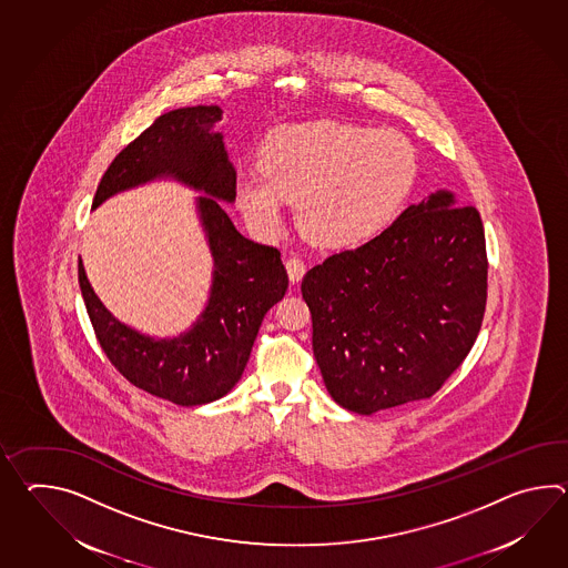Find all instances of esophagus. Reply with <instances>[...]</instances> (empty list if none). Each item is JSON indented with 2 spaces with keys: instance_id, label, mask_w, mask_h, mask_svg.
<instances>
[{
  "instance_id": "1",
  "label": "esophagus",
  "mask_w": 568,
  "mask_h": 568,
  "mask_svg": "<svg viewBox=\"0 0 568 568\" xmlns=\"http://www.w3.org/2000/svg\"><path fill=\"white\" fill-rule=\"evenodd\" d=\"M285 266H287L291 283H300L303 275H305V271H307L305 261H302L300 256H291V258H287V261H285Z\"/></svg>"
}]
</instances>
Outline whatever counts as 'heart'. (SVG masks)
I'll return each mask as SVG.
<instances>
[{"instance_id":"b5f03b06","label":"heart","mask_w":568,"mask_h":568,"mask_svg":"<svg viewBox=\"0 0 568 568\" xmlns=\"http://www.w3.org/2000/svg\"><path fill=\"white\" fill-rule=\"evenodd\" d=\"M261 169L236 179V203L254 232L275 236L285 202L297 200L303 234L322 248H354L377 239L416 187L417 154L389 128L312 122L275 130Z\"/></svg>"}]
</instances>
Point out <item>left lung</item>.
<instances>
[{
    "mask_svg": "<svg viewBox=\"0 0 568 568\" xmlns=\"http://www.w3.org/2000/svg\"><path fill=\"white\" fill-rule=\"evenodd\" d=\"M487 268L479 212L450 191L310 268L302 295L334 402L371 416L438 392L479 336Z\"/></svg>",
    "mask_w": 568,
    "mask_h": 568,
    "instance_id": "1",
    "label": "left lung"
}]
</instances>
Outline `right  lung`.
Instances as JSON below:
<instances>
[{
  "label": "right lung",
  "instance_id": "right-lung-1",
  "mask_svg": "<svg viewBox=\"0 0 568 568\" xmlns=\"http://www.w3.org/2000/svg\"><path fill=\"white\" fill-rule=\"evenodd\" d=\"M220 118L217 105L159 115L115 156L93 197L98 207L118 191L159 176L207 193L197 197V210L214 256V281L193 328L171 341L128 328L91 290L79 261V287L101 351L134 387L185 407L215 402L239 383L263 317L290 285L277 248L244 239L217 202L236 200V171L222 134L212 132Z\"/></svg>",
  "mask_w": 568,
  "mask_h": 568
}]
</instances>
